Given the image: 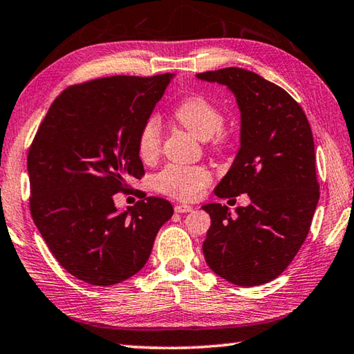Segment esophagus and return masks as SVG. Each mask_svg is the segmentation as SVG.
<instances>
[{"label": "esophagus", "mask_w": 354, "mask_h": 354, "mask_svg": "<svg viewBox=\"0 0 354 354\" xmlns=\"http://www.w3.org/2000/svg\"><path fill=\"white\" fill-rule=\"evenodd\" d=\"M176 212H178V214H185V212H191L192 211V206L189 205H176Z\"/></svg>", "instance_id": "1"}]
</instances>
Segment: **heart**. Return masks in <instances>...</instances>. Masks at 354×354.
<instances>
[{"mask_svg": "<svg viewBox=\"0 0 354 354\" xmlns=\"http://www.w3.org/2000/svg\"><path fill=\"white\" fill-rule=\"evenodd\" d=\"M174 118L185 129L200 140H209L216 136V142L222 143L218 134L225 124V115L217 106L202 95L185 98L174 109ZM162 145V124L157 117H149L143 123L137 138V152L142 162L151 163L160 154ZM211 174L203 166L168 165L156 177L160 192L178 200H194L209 185Z\"/></svg>", "mask_w": 354, "mask_h": 354, "instance_id": "obj_1", "label": "heart"}]
</instances>
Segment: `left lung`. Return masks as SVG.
<instances>
[{
	"label": "left lung",
	"instance_id": "left-lung-1",
	"mask_svg": "<svg viewBox=\"0 0 354 354\" xmlns=\"http://www.w3.org/2000/svg\"><path fill=\"white\" fill-rule=\"evenodd\" d=\"M196 77L226 86L240 111V148L214 194L251 200L236 214L220 203L202 206L211 217L203 256L225 281L262 285L301 250L319 202L310 123L288 92L254 72L225 68Z\"/></svg>",
	"mask_w": 354,
	"mask_h": 354
}]
</instances>
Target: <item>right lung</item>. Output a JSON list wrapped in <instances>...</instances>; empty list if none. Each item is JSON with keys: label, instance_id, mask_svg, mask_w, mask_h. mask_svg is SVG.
<instances>
[{"label": "right lung", "instance_id": "right-lung-1", "mask_svg": "<svg viewBox=\"0 0 354 354\" xmlns=\"http://www.w3.org/2000/svg\"><path fill=\"white\" fill-rule=\"evenodd\" d=\"M174 73L115 75L64 89L29 149L30 214L63 268L109 286L143 268L162 225L174 214L160 197L120 211L114 196L142 178L140 128Z\"/></svg>", "mask_w": 354, "mask_h": 354}]
</instances>
